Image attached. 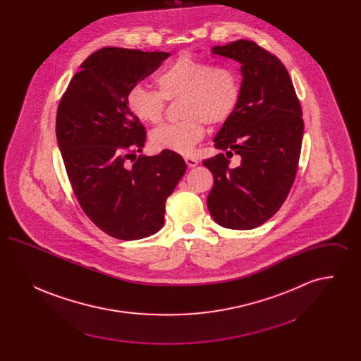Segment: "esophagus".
<instances>
[{
	"label": "esophagus",
	"instance_id": "obj_1",
	"mask_svg": "<svg viewBox=\"0 0 361 361\" xmlns=\"http://www.w3.org/2000/svg\"><path fill=\"white\" fill-rule=\"evenodd\" d=\"M185 162H187V165H188V168H195L199 162H197V159L196 158H193V157H185Z\"/></svg>",
	"mask_w": 361,
	"mask_h": 361
}]
</instances>
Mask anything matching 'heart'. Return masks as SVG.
<instances>
[{"label":"heart","instance_id":"b5f03b06","mask_svg":"<svg viewBox=\"0 0 361 361\" xmlns=\"http://www.w3.org/2000/svg\"><path fill=\"white\" fill-rule=\"evenodd\" d=\"M158 90L134 85L126 94L131 115L142 123L162 121L166 100L183 97L180 103L184 119L166 123L150 134L155 150L190 154L204 137V123L209 127L230 121L240 106V74L230 68H216L203 59L181 55L157 77Z\"/></svg>","mask_w":361,"mask_h":361}]
</instances>
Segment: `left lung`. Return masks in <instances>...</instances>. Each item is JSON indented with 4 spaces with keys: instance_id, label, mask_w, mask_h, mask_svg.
I'll list each match as a JSON object with an SVG mask.
<instances>
[{
    "instance_id": "1",
    "label": "left lung",
    "mask_w": 361,
    "mask_h": 361,
    "mask_svg": "<svg viewBox=\"0 0 361 361\" xmlns=\"http://www.w3.org/2000/svg\"><path fill=\"white\" fill-rule=\"evenodd\" d=\"M212 54L240 63L242 99L214 139L226 152L203 165L214 176L207 207L226 228L250 230L272 218L295 181L303 139V112L281 61L252 40L212 47ZM240 155L237 169L229 166Z\"/></svg>"
}]
</instances>
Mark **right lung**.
Masks as SVG:
<instances>
[{
  "mask_svg": "<svg viewBox=\"0 0 361 361\" xmlns=\"http://www.w3.org/2000/svg\"><path fill=\"white\" fill-rule=\"evenodd\" d=\"M168 52L104 47L74 74L56 111V139L70 185L86 216L123 240L155 234L187 164L174 152L139 155L146 131L126 94L162 65ZM135 164L128 167L126 159Z\"/></svg>",
  "mask_w": 361,
  "mask_h": 361,
  "instance_id": "add662e5",
  "label": "right lung"
}]
</instances>
